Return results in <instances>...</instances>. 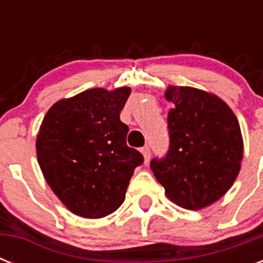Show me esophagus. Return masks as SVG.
<instances>
[{"label": "esophagus", "instance_id": "34e87169", "mask_svg": "<svg viewBox=\"0 0 263 263\" xmlns=\"http://www.w3.org/2000/svg\"><path fill=\"white\" fill-rule=\"evenodd\" d=\"M140 152H142V154H143L144 161L147 162V161L150 160V157H152V152H150V147H148V146H143V147L140 148Z\"/></svg>", "mask_w": 263, "mask_h": 263}]
</instances>
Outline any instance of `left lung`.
Returning a JSON list of instances; mask_svg holds the SVG:
<instances>
[{"label":"left lung","mask_w":263,"mask_h":263,"mask_svg":"<svg viewBox=\"0 0 263 263\" xmlns=\"http://www.w3.org/2000/svg\"><path fill=\"white\" fill-rule=\"evenodd\" d=\"M166 99L169 148L150 168L169 199L188 210L218 200L236 180L243 158L240 125L216 95L171 86Z\"/></svg>","instance_id":"obj_1"}]
</instances>
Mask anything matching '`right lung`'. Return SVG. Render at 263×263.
<instances>
[{
    "label": "right lung",
    "instance_id": "1",
    "mask_svg": "<svg viewBox=\"0 0 263 263\" xmlns=\"http://www.w3.org/2000/svg\"><path fill=\"white\" fill-rule=\"evenodd\" d=\"M131 90L91 88L49 109L36 138L47 184L72 213L86 218L111 214L143 156L128 147L129 128L120 120Z\"/></svg>",
    "mask_w": 263,
    "mask_h": 263
}]
</instances>
